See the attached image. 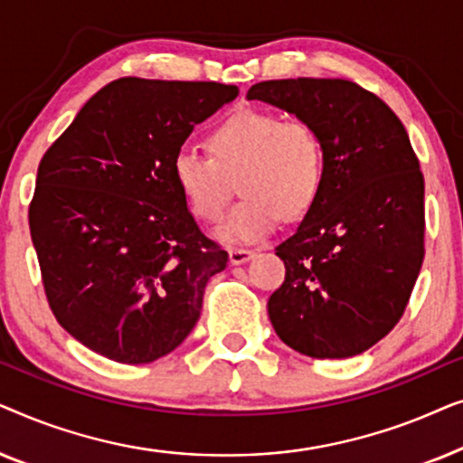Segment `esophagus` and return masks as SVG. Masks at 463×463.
<instances>
[{"mask_svg":"<svg viewBox=\"0 0 463 463\" xmlns=\"http://www.w3.org/2000/svg\"><path fill=\"white\" fill-rule=\"evenodd\" d=\"M252 257H255V250H250V249H232L230 250V261L233 265H242L246 261H250Z\"/></svg>","mask_w":463,"mask_h":463,"instance_id":"esophagus-1","label":"esophagus"}]
</instances>
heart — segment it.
Returning <instances> with one entry per match:
<instances>
[{
  "label": "heart",
  "mask_w": 463,
  "mask_h": 463,
  "mask_svg": "<svg viewBox=\"0 0 463 463\" xmlns=\"http://www.w3.org/2000/svg\"><path fill=\"white\" fill-rule=\"evenodd\" d=\"M211 156L183 149L173 160L175 185L202 223H217L236 183L244 195L219 225L223 242H255L278 221L312 211L326 175V149L306 119H282L274 111L240 107L208 132Z\"/></svg>",
  "instance_id": "1"
}]
</instances>
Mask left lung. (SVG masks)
<instances>
[{"mask_svg":"<svg viewBox=\"0 0 463 463\" xmlns=\"http://www.w3.org/2000/svg\"><path fill=\"white\" fill-rule=\"evenodd\" d=\"M246 97L314 124L326 149L320 198L276 246L287 276L268 301L271 325L306 356L363 354L402 318L426 255L423 175L407 130L350 80H269Z\"/></svg>","mask_w":463,"mask_h":463,"instance_id":"8db88e82","label":"left lung"}]
</instances>
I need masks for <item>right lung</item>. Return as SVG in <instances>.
Segmentation results:
<instances>
[{
    "instance_id": "obj_1",
    "label": "right lung",
    "mask_w": 463,
    "mask_h": 463,
    "mask_svg": "<svg viewBox=\"0 0 463 463\" xmlns=\"http://www.w3.org/2000/svg\"><path fill=\"white\" fill-rule=\"evenodd\" d=\"M238 92L119 78L43 154L29 204L43 293L59 325L100 356L154 363L198 322L206 282L230 255L187 211L173 160Z\"/></svg>"
}]
</instances>
